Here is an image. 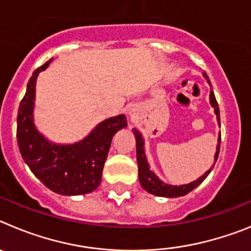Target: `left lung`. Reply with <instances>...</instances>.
<instances>
[{
  "mask_svg": "<svg viewBox=\"0 0 251 251\" xmlns=\"http://www.w3.org/2000/svg\"><path fill=\"white\" fill-rule=\"evenodd\" d=\"M205 77L207 79L208 84V76L203 73ZM210 103L214 106L215 114L217 117V121L220 123V110H219V104H217L216 98H215L214 92L210 93ZM134 133V137H136V146H137V162H138V177L139 182H141L142 187L145 188L146 191L150 192L152 195H156V196H162V197H178V196H185L188 192L192 191L194 188H196L197 186L202 182L203 179L208 176V174L211 172V170L207 171L203 176H201L200 178H197L194 182L188 183V185H182V186H172V185H166L158 179V177L153 174L152 171L150 170V166L147 163V159H146L145 154V148H143V138H142V134L137 129H133ZM220 141L221 136H219V142H217V148H216V154H215V161L219 157V152H220Z\"/></svg>",
  "mask_w": 251,
  "mask_h": 251,
  "instance_id": "left-lung-1",
  "label": "left lung"
}]
</instances>
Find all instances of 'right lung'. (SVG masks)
<instances>
[{
	"mask_svg": "<svg viewBox=\"0 0 251 251\" xmlns=\"http://www.w3.org/2000/svg\"><path fill=\"white\" fill-rule=\"evenodd\" d=\"M51 60L35 70L20 103L17 113L20 152L32 174L51 191L66 196L89 194L100 185L113 136L127 126V119L123 114L106 119L86 138L74 145H52L44 138L34 126L32 109L36 77Z\"/></svg>",
	"mask_w": 251,
	"mask_h": 251,
	"instance_id": "1",
	"label": "right lung"
}]
</instances>
